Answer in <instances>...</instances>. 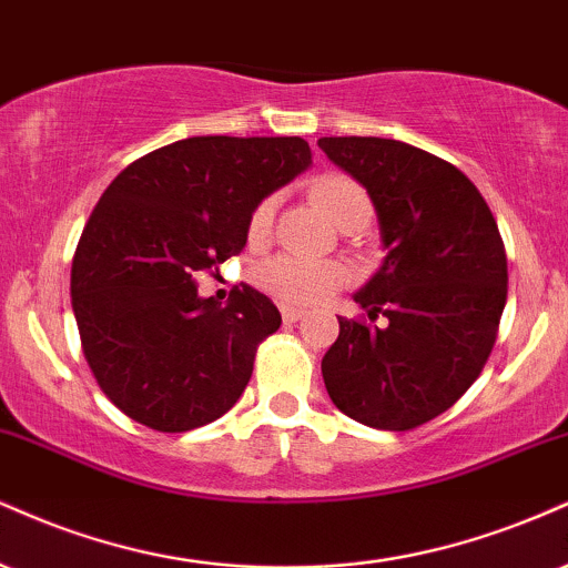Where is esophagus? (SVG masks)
Segmentation results:
<instances>
[{
	"label": "esophagus",
	"mask_w": 568,
	"mask_h": 568,
	"mask_svg": "<svg viewBox=\"0 0 568 568\" xmlns=\"http://www.w3.org/2000/svg\"><path fill=\"white\" fill-rule=\"evenodd\" d=\"M305 316L303 308H295V305H282V318L286 324H295Z\"/></svg>",
	"instance_id": "1"
}]
</instances>
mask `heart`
I'll use <instances>...</instances> for the list:
<instances>
[{"label": "heart", "instance_id": "b5f03b06", "mask_svg": "<svg viewBox=\"0 0 568 568\" xmlns=\"http://www.w3.org/2000/svg\"><path fill=\"white\" fill-rule=\"evenodd\" d=\"M313 199L322 210L343 225L345 220L366 215L372 217L369 196L362 185L353 178L345 175H324L313 183ZM273 210H276V199H263L250 215V236L260 242L268 236L273 223ZM257 282L265 292L278 297L286 305H313L322 303L329 295L348 282V271L345 265L335 260H308L297 255H278L268 260L263 268L257 271Z\"/></svg>", "mask_w": 568, "mask_h": 568}]
</instances>
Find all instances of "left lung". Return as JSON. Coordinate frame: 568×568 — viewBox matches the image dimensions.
I'll use <instances>...</instances> for the list:
<instances>
[{
	"instance_id": "left-lung-1",
	"label": "left lung",
	"mask_w": 568,
	"mask_h": 568,
	"mask_svg": "<svg viewBox=\"0 0 568 568\" xmlns=\"http://www.w3.org/2000/svg\"><path fill=\"white\" fill-rule=\"evenodd\" d=\"M362 183L385 257L353 295L379 324L339 318L322 358L343 415L409 430L449 409L481 375L508 300V257L489 204L455 164L388 138H322Z\"/></svg>"
}]
</instances>
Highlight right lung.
Returning <instances> with one entry per match:
<instances>
[{"label":"right lung","mask_w":568,"mask_h":568,"mask_svg":"<svg viewBox=\"0 0 568 568\" xmlns=\"http://www.w3.org/2000/svg\"><path fill=\"white\" fill-rule=\"evenodd\" d=\"M313 164L303 138H185L113 178L71 265L84 358L105 396L145 428L223 417L282 326L263 292L202 297L199 271L239 255L252 210Z\"/></svg>","instance_id":"right-lung-1"}]
</instances>
